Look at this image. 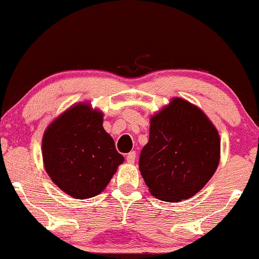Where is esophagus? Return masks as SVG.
Instances as JSON below:
<instances>
[{
	"label": "esophagus",
	"instance_id": "esophagus-1",
	"mask_svg": "<svg viewBox=\"0 0 259 259\" xmlns=\"http://www.w3.org/2000/svg\"><path fill=\"white\" fill-rule=\"evenodd\" d=\"M126 159H127V162H128V163H135V161H136V152L135 151L130 152V153L127 154Z\"/></svg>",
	"mask_w": 259,
	"mask_h": 259
}]
</instances>
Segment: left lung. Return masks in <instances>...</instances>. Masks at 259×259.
<instances>
[{"label":"left lung","instance_id":"left-lung-1","mask_svg":"<svg viewBox=\"0 0 259 259\" xmlns=\"http://www.w3.org/2000/svg\"><path fill=\"white\" fill-rule=\"evenodd\" d=\"M221 140L208 117L183 98L152 116L140 170L152 196L178 202L206 186L220 163Z\"/></svg>","mask_w":259,"mask_h":259}]
</instances>
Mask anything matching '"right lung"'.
I'll return each mask as SVG.
<instances>
[{"instance_id": "obj_1", "label": "right lung", "mask_w": 259, "mask_h": 259, "mask_svg": "<svg viewBox=\"0 0 259 259\" xmlns=\"http://www.w3.org/2000/svg\"><path fill=\"white\" fill-rule=\"evenodd\" d=\"M102 123V112L81 102L58 116L44 133L45 169L73 198L100 194L124 161Z\"/></svg>"}]
</instances>
